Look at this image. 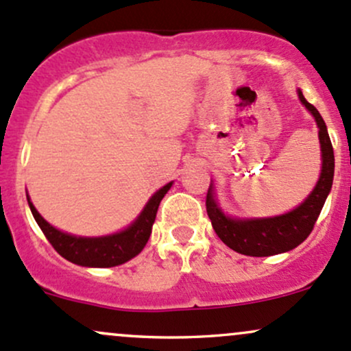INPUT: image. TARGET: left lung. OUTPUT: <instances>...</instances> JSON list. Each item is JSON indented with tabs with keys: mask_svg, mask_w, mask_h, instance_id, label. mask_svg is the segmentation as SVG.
Returning a JSON list of instances; mask_svg holds the SVG:
<instances>
[{
	"mask_svg": "<svg viewBox=\"0 0 351 351\" xmlns=\"http://www.w3.org/2000/svg\"><path fill=\"white\" fill-rule=\"evenodd\" d=\"M296 92L301 104L315 117V122L318 125L319 147H322V172H319L318 182L308 194V197L295 209L281 214V216L246 217L244 219V217H232L224 214L216 199L213 182L207 191L206 209L214 231L226 246L239 254L263 258V256L291 251L300 246L313 231V226L318 219L331 186H333L335 156L325 120L310 101L304 99L300 88Z\"/></svg>",
	"mask_w": 351,
	"mask_h": 351,
	"instance_id": "obj_1",
	"label": "left lung"
}]
</instances>
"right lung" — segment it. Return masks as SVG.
Masks as SVG:
<instances>
[{"label": "right lung", "instance_id": "right-lung-1", "mask_svg": "<svg viewBox=\"0 0 351 351\" xmlns=\"http://www.w3.org/2000/svg\"><path fill=\"white\" fill-rule=\"evenodd\" d=\"M172 184L174 182L165 184L159 191L154 192V195L149 199L142 213L138 214L137 219L132 222L129 228L114 232V234L99 237L73 236L69 234V232L60 231V229H56L55 226H51L50 222L41 217V214L33 206L28 194H26V199H28V206L32 209L36 224L40 226V229L47 236V239L50 241L56 252L63 256L66 261L86 267H112L130 261L132 258H135L138 252L144 250L150 232H152V226L154 221H156L157 209H159L162 197L167 194Z\"/></svg>", "mask_w": 351, "mask_h": 351}]
</instances>
